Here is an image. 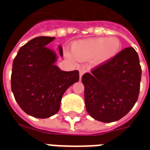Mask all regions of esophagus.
Instances as JSON below:
<instances>
[{"label":"esophagus","instance_id":"1","mask_svg":"<svg viewBox=\"0 0 150 150\" xmlns=\"http://www.w3.org/2000/svg\"><path fill=\"white\" fill-rule=\"evenodd\" d=\"M85 72H86V69L84 68L79 69V77H80V78H82V76H83V75L84 74Z\"/></svg>","mask_w":150,"mask_h":150}]
</instances>
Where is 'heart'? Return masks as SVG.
I'll list each match as a JSON object with an SVG mask.
<instances>
[{"mask_svg": "<svg viewBox=\"0 0 150 150\" xmlns=\"http://www.w3.org/2000/svg\"><path fill=\"white\" fill-rule=\"evenodd\" d=\"M121 47L117 38H93L75 41L71 45V54L67 52V58L73 61L91 60L92 65L102 66L116 57Z\"/></svg>", "mask_w": 150, "mask_h": 150, "instance_id": "1", "label": "heart"}]
</instances>
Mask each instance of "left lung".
<instances>
[{"mask_svg": "<svg viewBox=\"0 0 150 150\" xmlns=\"http://www.w3.org/2000/svg\"><path fill=\"white\" fill-rule=\"evenodd\" d=\"M142 68L137 53L125 48L104 65L82 77L88 114L96 120L114 122L125 116L138 99Z\"/></svg>", "mask_w": 150, "mask_h": 150, "instance_id": "obj_1", "label": "left lung"}]
</instances>
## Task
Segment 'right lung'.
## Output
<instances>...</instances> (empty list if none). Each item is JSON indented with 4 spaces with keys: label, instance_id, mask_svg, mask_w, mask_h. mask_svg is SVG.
Masks as SVG:
<instances>
[{
    "label": "right lung",
    "instance_id": "obj_1",
    "mask_svg": "<svg viewBox=\"0 0 150 150\" xmlns=\"http://www.w3.org/2000/svg\"><path fill=\"white\" fill-rule=\"evenodd\" d=\"M54 37H37L21 46L13 62L11 88L25 112L45 119L58 112L66 90L79 81V71H64L55 65L58 56L47 47ZM59 53L62 57V46Z\"/></svg>",
    "mask_w": 150,
    "mask_h": 150
}]
</instances>
